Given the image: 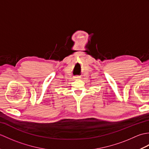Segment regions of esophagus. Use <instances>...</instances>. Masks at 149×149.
I'll return each instance as SVG.
<instances>
[{
  "mask_svg": "<svg viewBox=\"0 0 149 149\" xmlns=\"http://www.w3.org/2000/svg\"><path fill=\"white\" fill-rule=\"evenodd\" d=\"M81 77L80 76H76V77H74V79L75 80H78V79H80Z\"/></svg>",
  "mask_w": 149,
  "mask_h": 149,
  "instance_id": "34e87169",
  "label": "esophagus"
}]
</instances>
